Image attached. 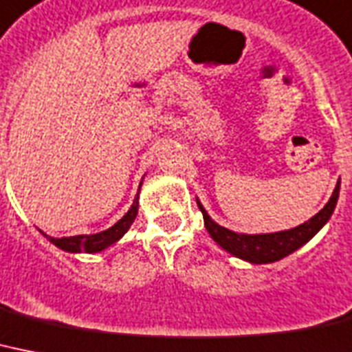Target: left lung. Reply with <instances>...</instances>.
<instances>
[{
  "label": "left lung",
  "instance_id": "8db88e82",
  "mask_svg": "<svg viewBox=\"0 0 352 352\" xmlns=\"http://www.w3.org/2000/svg\"><path fill=\"white\" fill-rule=\"evenodd\" d=\"M338 193L340 181L334 188L329 202L313 219L296 226L293 230L262 233V235H244V233H235L228 228H222L215 221H211V217L206 213L201 202L197 201V204H199V210L202 211V217H204L206 230L222 250H226L233 256L245 260V262H251V264H271V262L284 258L298 248H302L305 242H309L324 228L325 222L329 221L331 215H333L334 208H336Z\"/></svg>",
  "mask_w": 352,
  "mask_h": 352
}]
</instances>
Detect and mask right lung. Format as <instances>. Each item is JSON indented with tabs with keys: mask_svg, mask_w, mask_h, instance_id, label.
<instances>
[{
	"mask_svg": "<svg viewBox=\"0 0 352 352\" xmlns=\"http://www.w3.org/2000/svg\"><path fill=\"white\" fill-rule=\"evenodd\" d=\"M137 210H139V193H137L135 201H133V204H131L126 215L122 217L119 222H116L111 228L101 231V233H96V235L63 236V239H54V236H48L45 233L43 235L47 236L54 245H57L59 250L68 251V253H99V251L110 248L111 244H116L130 230V226L135 221Z\"/></svg>",
	"mask_w": 352,
	"mask_h": 352,
	"instance_id": "add662e5",
	"label": "right lung"
}]
</instances>
